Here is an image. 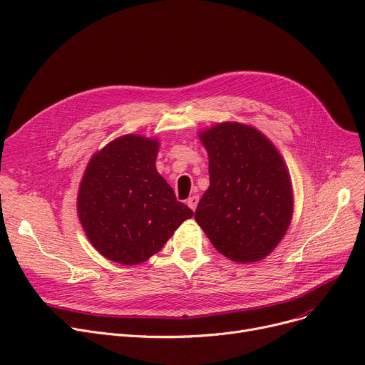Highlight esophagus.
Instances as JSON below:
<instances>
[{
    "mask_svg": "<svg viewBox=\"0 0 365 365\" xmlns=\"http://www.w3.org/2000/svg\"><path fill=\"white\" fill-rule=\"evenodd\" d=\"M198 201H200V197L198 195H194V197H190L189 200H187V205L192 208V210H195L197 208V205H198Z\"/></svg>",
    "mask_w": 365,
    "mask_h": 365,
    "instance_id": "esophagus-1",
    "label": "esophagus"
}]
</instances>
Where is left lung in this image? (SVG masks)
I'll return each instance as SVG.
<instances>
[{"instance_id":"8db88e82","label":"left lung","mask_w":365,"mask_h":365,"mask_svg":"<svg viewBox=\"0 0 365 365\" xmlns=\"http://www.w3.org/2000/svg\"><path fill=\"white\" fill-rule=\"evenodd\" d=\"M208 152L210 186L195 220L215 248L234 262H257L284 237L293 215L287 167L263 134L223 123L200 134Z\"/></svg>"}]
</instances>
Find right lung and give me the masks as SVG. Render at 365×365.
<instances>
[{
    "mask_svg": "<svg viewBox=\"0 0 365 365\" xmlns=\"http://www.w3.org/2000/svg\"><path fill=\"white\" fill-rule=\"evenodd\" d=\"M158 142L115 139L91 158L78 192V216L93 247L123 264L158 253L194 212L158 175Z\"/></svg>",
    "mask_w": 365,
    "mask_h": 365,
    "instance_id": "obj_1",
    "label": "right lung"
}]
</instances>
